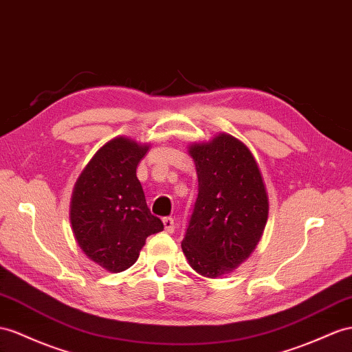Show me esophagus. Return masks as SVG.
Returning <instances> with one entry per match:
<instances>
[{"label": "esophagus", "mask_w": 352, "mask_h": 352, "mask_svg": "<svg viewBox=\"0 0 352 352\" xmlns=\"http://www.w3.org/2000/svg\"><path fill=\"white\" fill-rule=\"evenodd\" d=\"M164 228L166 233H174L175 230V221L173 217H165L164 219Z\"/></svg>", "instance_id": "1"}]
</instances>
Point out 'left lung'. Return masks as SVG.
Masks as SVG:
<instances>
[{"label": "left lung", "instance_id": "1", "mask_svg": "<svg viewBox=\"0 0 352 352\" xmlns=\"http://www.w3.org/2000/svg\"><path fill=\"white\" fill-rule=\"evenodd\" d=\"M197 174V197L182 248L197 274H230L253 253L267 221V193L253 153L219 133L188 146Z\"/></svg>", "mask_w": 352, "mask_h": 352}]
</instances>
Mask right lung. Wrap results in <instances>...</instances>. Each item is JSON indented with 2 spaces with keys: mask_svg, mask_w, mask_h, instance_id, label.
<instances>
[{
  "mask_svg": "<svg viewBox=\"0 0 352 352\" xmlns=\"http://www.w3.org/2000/svg\"><path fill=\"white\" fill-rule=\"evenodd\" d=\"M150 146L131 138L108 141L77 178L69 205L74 238L83 253L108 272H123L147 236L164 230L148 210L137 166Z\"/></svg>",
  "mask_w": 352,
  "mask_h": 352,
  "instance_id": "right-lung-1",
  "label": "right lung"
}]
</instances>
